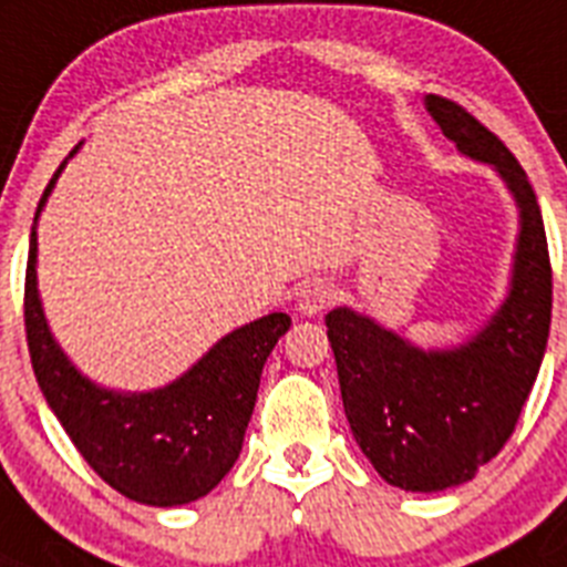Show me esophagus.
I'll return each mask as SVG.
<instances>
[{"instance_id": "1", "label": "esophagus", "mask_w": 567, "mask_h": 567, "mask_svg": "<svg viewBox=\"0 0 567 567\" xmlns=\"http://www.w3.org/2000/svg\"><path fill=\"white\" fill-rule=\"evenodd\" d=\"M332 301H336V287L321 278H312L307 280L301 287V292H298V312H301V316H318V312H323Z\"/></svg>"}]
</instances>
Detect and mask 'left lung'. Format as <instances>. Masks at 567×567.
<instances>
[{"label": "left lung", "instance_id": "1", "mask_svg": "<svg viewBox=\"0 0 567 567\" xmlns=\"http://www.w3.org/2000/svg\"><path fill=\"white\" fill-rule=\"evenodd\" d=\"M430 117L462 154L491 163L519 206L505 303L456 350H419L367 316L338 307L327 336L343 413L379 476L401 491L471 482L516 430L550 330V258L534 186L491 128L453 100L427 96Z\"/></svg>", "mask_w": 567, "mask_h": 567}]
</instances>
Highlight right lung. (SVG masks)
I'll list each match as a JSON object with an SVG mask.
<instances>
[{"instance_id":"1","label":"right lung","mask_w":567,"mask_h":567,"mask_svg":"<svg viewBox=\"0 0 567 567\" xmlns=\"http://www.w3.org/2000/svg\"><path fill=\"white\" fill-rule=\"evenodd\" d=\"M76 148L68 157H74ZM68 157L53 172L37 217ZM37 217L25 272V336L48 408L80 456L117 493L154 507L200 499L240 456L260 372L292 318L272 312L229 332L181 379L152 393L96 386L68 361L48 330L37 289Z\"/></svg>"}]
</instances>
